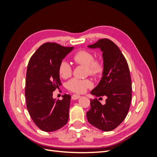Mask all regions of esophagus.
<instances>
[{"label":"esophagus","instance_id":"obj_1","mask_svg":"<svg viewBox=\"0 0 157 157\" xmlns=\"http://www.w3.org/2000/svg\"><path fill=\"white\" fill-rule=\"evenodd\" d=\"M80 98V96H79V95H77V94H74L72 96V97H71V98H72V99H73V100H76V99H78Z\"/></svg>","mask_w":157,"mask_h":157}]
</instances>
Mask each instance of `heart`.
<instances>
[{
  "mask_svg": "<svg viewBox=\"0 0 157 157\" xmlns=\"http://www.w3.org/2000/svg\"><path fill=\"white\" fill-rule=\"evenodd\" d=\"M73 59L75 63L86 66L89 75L98 76L103 72L104 67L101 61L94 60V55L86 50H79L73 55ZM59 73L63 78H69L72 73V69L67 61L63 60L59 66ZM92 82L89 80H80L73 78L67 83V88L70 91L82 94L92 86Z\"/></svg>",
  "mask_w": 157,
  "mask_h": 157,
  "instance_id": "obj_1",
  "label": "heart"
}]
</instances>
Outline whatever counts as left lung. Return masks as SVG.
<instances>
[{"label":"left lung","mask_w":157,"mask_h":157,"mask_svg":"<svg viewBox=\"0 0 157 157\" xmlns=\"http://www.w3.org/2000/svg\"><path fill=\"white\" fill-rule=\"evenodd\" d=\"M88 47L101 50L104 67L100 81L90 94L107 99L104 105L98 99L90 100L87 119L99 130L109 132L124 120L129 111L132 91L129 67L120 49L110 40L100 39Z\"/></svg>","instance_id":"obj_1"}]
</instances>
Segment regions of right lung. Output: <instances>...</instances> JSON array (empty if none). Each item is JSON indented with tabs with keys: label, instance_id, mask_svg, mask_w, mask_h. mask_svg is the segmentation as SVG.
Instances as JSON below:
<instances>
[{
	"label": "right lung",
	"instance_id": "1",
	"mask_svg": "<svg viewBox=\"0 0 157 157\" xmlns=\"http://www.w3.org/2000/svg\"><path fill=\"white\" fill-rule=\"evenodd\" d=\"M73 47L47 42L32 56L27 65L25 98L28 112L40 130L54 132L67 124L71 96L61 100L53 98V92L61 84L59 66Z\"/></svg>",
	"mask_w": 157,
	"mask_h": 157
}]
</instances>
